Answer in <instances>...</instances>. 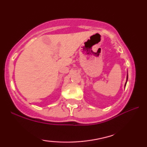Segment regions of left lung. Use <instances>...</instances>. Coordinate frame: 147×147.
Listing matches in <instances>:
<instances>
[{"label": "left lung", "mask_w": 147, "mask_h": 147, "mask_svg": "<svg viewBox=\"0 0 147 147\" xmlns=\"http://www.w3.org/2000/svg\"><path fill=\"white\" fill-rule=\"evenodd\" d=\"M127 80H128V74H127V76H126V81L125 85H124V87H125V86H126V82H127Z\"/></svg>", "instance_id": "left-lung-1"}]
</instances>
